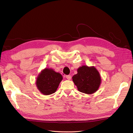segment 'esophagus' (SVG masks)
I'll return each instance as SVG.
<instances>
[{"instance_id":"34e87169","label":"esophagus","mask_w":133,"mask_h":133,"mask_svg":"<svg viewBox=\"0 0 133 133\" xmlns=\"http://www.w3.org/2000/svg\"><path fill=\"white\" fill-rule=\"evenodd\" d=\"M65 77H66V78L67 79H68V80H70V79H71V76L69 75H66Z\"/></svg>"}]
</instances>
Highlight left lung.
Masks as SVG:
<instances>
[{"instance_id":"obj_1","label":"left lung","mask_w":133,"mask_h":133,"mask_svg":"<svg viewBox=\"0 0 133 133\" xmlns=\"http://www.w3.org/2000/svg\"><path fill=\"white\" fill-rule=\"evenodd\" d=\"M72 79L78 90L85 94L94 93L98 89L101 83L99 72L94 66L84 65L80 67L78 73Z\"/></svg>"}]
</instances>
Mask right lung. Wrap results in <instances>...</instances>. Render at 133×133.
Masks as SVG:
<instances>
[{
	"instance_id": "1",
	"label": "right lung",
	"mask_w": 133,
	"mask_h": 133,
	"mask_svg": "<svg viewBox=\"0 0 133 133\" xmlns=\"http://www.w3.org/2000/svg\"><path fill=\"white\" fill-rule=\"evenodd\" d=\"M62 79L61 74L56 73L53 69L46 68L39 75L36 84L42 93L50 95L56 91Z\"/></svg>"
}]
</instances>
